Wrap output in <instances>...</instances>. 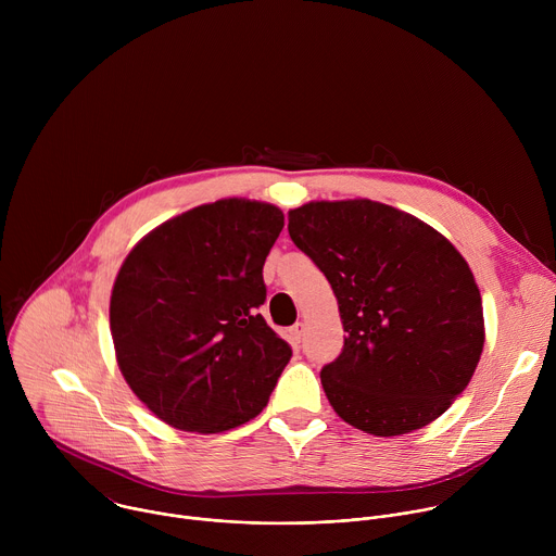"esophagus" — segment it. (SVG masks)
<instances>
[{
    "mask_svg": "<svg viewBox=\"0 0 556 556\" xmlns=\"http://www.w3.org/2000/svg\"><path fill=\"white\" fill-rule=\"evenodd\" d=\"M303 332H305V324H303V321H296V324L290 328V337H292V341H294V343H299V341H301V337H303Z\"/></svg>",
    "mask_w": 556,
    "mask_h": 556,
    "instance_id": "esophagus-1",
    "label": "esophagus"
}]
</instances>
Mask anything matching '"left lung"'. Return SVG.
Segmentation results:
<instances>
[{"instance_id": "1", "label": "left lung", "mask_w": 556, "mask_h": 556, "mask_svg": "<svg viewBox=\"0 0 556 556\" xmlns=\"http://www.w3.org/2000/svg\"><path fill=\"white\" fill-rule=\"evenodd\" d=\"M288 232L330 281L348 332L321 369L334 412L382 438L440 418L484 348L482 296L455 247L371 200L303 204Z\"/></svg>"}]
</instances>
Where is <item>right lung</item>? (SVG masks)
I'll list each match as a JSON object with an SVG mask.
<instances>
[{
	"label": "right lung",
	"instance_id": "right-lung-1",
	"mask_svg": "<svg viewBox=\"0 0 556 556\" xmlns=\"http://www.w3.org/2000/svg\"><path fill=\"white\" fill-rule=\"evenodd\" d=\"M281 228L273 204L219 200L157 226L123 262L110 301L118 367L167 425L219 433L266 407L292 356L257 314Z\"/></svg>",
	"mask_w": 556,
	"mask_h": 556
}]
</instances>
